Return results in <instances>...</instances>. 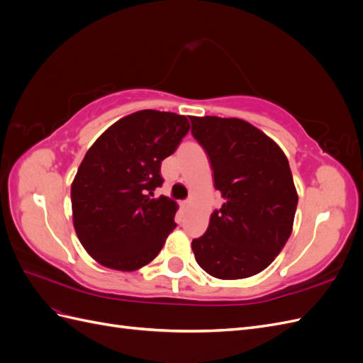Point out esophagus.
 I'll list each match as a JSON object with an SVG mask.
<instances>
[{"label": "esophagus", "instance_id": "34e87169", "mask_svg": "<svg viewBox=\"0 0 363 363\" xmlns=\"http://www.w3.org/2000/svg\"><path fill=\"white\" fill-rule=\"evenodd\" d=\"M191 206V200H186L184 203H183V207H189Z\"/></svg>", "mask_w": 363, "mask_h": 363}]
</instances>
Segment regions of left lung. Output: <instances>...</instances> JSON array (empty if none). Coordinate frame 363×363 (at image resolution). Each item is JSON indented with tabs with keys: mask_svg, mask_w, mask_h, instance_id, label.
Here are the masks:
<instances>
[{
	"mask_svg": "<svg viewBox=\"0 0 363 363\" xmlns=\"http://www.w3.org/2000/svg\"><path fill=\"white\" fill-rule=\"evenodd\" d=\"M191 123L224 199L206 233L192 240L195 260L221 280L256 276L271 265L292 233L298 194L288 157L244 119L191 116Z\"/></svg>",
	"mask_w": 363,
	"mask_h": 363,
	"instance_id": "left-lung-1",
	"label": "left lung"
}]
</instances>
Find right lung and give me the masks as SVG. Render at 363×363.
<instances>
[{
  "instance_id": "1",
  "label": "right lung",
  "mask_w": 363,
  "mask_h": 363,
  "mask_svg": "<svg viewBox=\"0 0 363 363\" xmlns=\"http://www.w3.org/2000/svg\"><path fill=\"white\" fill-rule=\"evenodd\" d=\"M189 131L183 115L139 111L116 121L87 150L71 184L72 224L94 260L136 271L155 259L177 227V203L162 186V160Z\"/></svg>"
}]
</instances>
